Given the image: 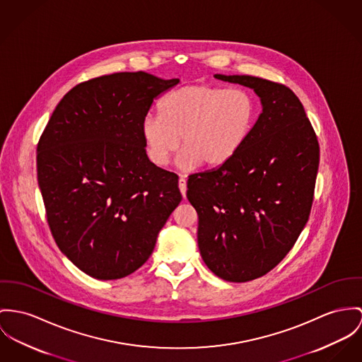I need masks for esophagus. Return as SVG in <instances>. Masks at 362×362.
Returning a JSON list of instances; mask_svg holds the SVG:
<instances>
[{"mask_svg":"<svg viewBox=\"0 0 362 362\" xmlns=\"http://www.w3.org/2000/svg\"><path fill=\"white\" fill-rule=\"evenodd\" d=\"M179 189H180V193L183 197H186V192H187V180L185 177H180L179 179Z\"/></svg>","mask_w":362,"mask_h":362,"instance_id":"obj_1","label":"esophagus"}]
</instances>
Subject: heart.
<instances>
[{
	"label": "heart",
	"mask_w": 362,
	"mask_h": 362,
	"mask_svg": "<svg viewBox=\"0 0 362 362\" xmlns=\"http://www.w3.org/2000/svg\"><path fill=\"white\" fill-rule=\"evenodd\" d=\"M160 115L141 121L146 153L164 167L180 147V167H219L248 139L256 103L250 92L211 83H190L169 92L158 105ZM181 141H178V138Z\"/></svg>",
	"instance_id": "b5f03b06"
}]
</instances>
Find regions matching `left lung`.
Instances as JSON below:
<instances>
[{"label":"left lung","instance_id":"1","mask_svg":"<svg viewBox=\"0 0 362 362\" xmlns=\"http://www.w3.org/2000/svg\"><path fill=\"white\" fill-rule=\"evenodd\" d=\"M215 78L252 88L263 110L238 153L189 176L198 214V248L208 269L230 282L272 272L305 228L320 164V144L299 98L252 76Z\"/></svg>","mask_w":362,"mask_h":362}]
</instances>
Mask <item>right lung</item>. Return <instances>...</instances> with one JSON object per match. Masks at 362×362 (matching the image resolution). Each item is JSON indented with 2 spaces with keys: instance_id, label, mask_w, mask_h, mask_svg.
Listing matches in <instances>:
<instances>
[{
  "instance_id": "right-lung-1",
  "label": "right lung",
  "mask_w": 362,
  "mask_h": 362,
  "mask_svg": "<svg viewBox=\"0 0 362 362\" xmlns=\"http://www.w3.org/2000/svg\"><path fill=\"white\" fill-rule=\"evenodd\" d=\"M179 83L144 71L76 85L37 146V177L59 250L98 279L127 277L153 253L182 201L179 177L146 154L141 121Z\"/></svg>"
}]
</instances>
